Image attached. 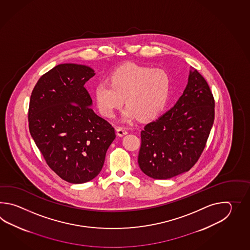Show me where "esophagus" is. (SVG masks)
I'll return each mask as SVG.
<instances>
[{"label": "esophagus", "mask_w": 250, "mask_h": 250, "mask_svg": "<svg viewBox=\"0 0 250 250\" xmlns=\"http://www.w3.org/2000/svg\"><path fill=\"white\" fill-rule=\"evenodd\" d=\"M116 131H117V135L119 137H123V136H125V135L127 134V129L123 127H118Z\"/></svg>", "instance_id": "esophagus-1"}]
</instances>
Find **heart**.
<instances>
[{
	"label": "heart",
	"mask_w": 250,
	"mask_h": 250,
	"mask_svg": "<svg viewBox=\"0 0 250 250\" xmlns=\"http://www.w3.org/2000/svg\"><path fill=\"white\" fill-rule=\"evenodd\" d=\"M109 81H102L94 89L96 107L104 117H114L125 98L123 121L138 116L150 121L163 112L169 99L170 77L164 69L125 64L110 75Z\"/></svg>",
	"instance_id": "heart-1"
}]
</instances>
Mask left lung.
<instances>
[{
  "label": "left lung",
  "instance_id": "1",
  "mask_svg": "<svg viewBox=\"0 0 250 250\" xmlns=\"http://www.w3.org/2000/svg\"><path fill=\"white\" fill-rule=\"evenodd\" d=\"M214 120L208 82L189 70L188 85L174 106L141 131L138 165L146 175L167 180L190 170L206 146Z\"/></svg>",
  "mask_w": 250,
  "mask_h": 250
}]
</instances>
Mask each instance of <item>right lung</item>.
Masks as SVG:
<instances>
[{
	"instance_id": "right-lung-1",
	"label": "right lung",
	"mask_w": 250,
	"mask_h": 250,
	"mask_svg": "<svg viewBox=\"0 0 250 250\" xmlns=\"http://www.w3.org/2000/svg\"><path fill=\"white\" fill-rule=\"evenodd\" d=\"M95 75L85 65L59 64L39 79L30 97L31 137L49 167L73 184L100 173L116 137L112 125L91 108L84 85Z\"/></svg>"
}]
</instances>
